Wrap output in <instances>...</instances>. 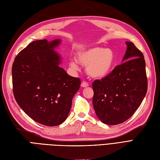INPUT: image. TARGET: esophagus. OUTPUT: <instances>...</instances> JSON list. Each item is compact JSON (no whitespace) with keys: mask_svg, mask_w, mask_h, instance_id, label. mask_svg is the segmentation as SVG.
I'll list each match as a JSON object with an SVG mask.
<instances>
[{"mask_svg":"<svg viewBox=\"0 0 160 160\" xmlns=\"http://www.w3.org/2000/svg\"><path fill=\"white\" fill-rule=\"evenodd\" d=\"M89 86V83H88V82H86V81H83L81 83V87L82 88H87V87H88Z\"/></svg>","mask_w":160,"mask_h":160,"instance_id":"obj_1","label":"esophagus"}]
</instances>
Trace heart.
Wrapping results in <instances>:
<instances>
[{
  "mask_svg": "<svg viewBox=\"0 0 160 160\" xmlns=\"http://www.w3.org/2000/svg\"><path fill=\"white\" fill-rule=\"evenodd\" d=\"M79 61L87 65V71L94 77H103L112 69L115 62V55L110 49L102 47L91 48L78 54ZM70 66L78 69V61L75 59L71 60Z\"/></svg>",
  "mask_w": 160,
  "mask_h": 160,
  "instance_id": "obj_1",
  "label": "heart"
}]
</instances>
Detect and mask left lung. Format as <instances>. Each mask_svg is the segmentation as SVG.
I'll return each mask as SVG.
<instances>
[{
    "label": "left lung",
    "mask_w": 160,
    "mask_h": 160,
    "mask_svg": "<svg viewBox=\"0 0 160 160\" xmlns=\"http://www.w3.org/2000/svg\"><path fill=\"white\" fill-rule=\"evenodd\" d=\"M123 62L92 84L93 105L103 123L118 125L129 119L141 105L148 90L146 62L143 53L132 42Z\"/></svg>",
    "instance_id": "8db88e82"
}]
</instances>
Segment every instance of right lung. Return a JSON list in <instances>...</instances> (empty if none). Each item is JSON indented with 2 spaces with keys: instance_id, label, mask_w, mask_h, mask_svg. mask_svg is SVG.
<instances>
[{
  "instance_id": "1",
  "label": "right lung",
  "mask_w": 160,
  "mask_h": 160,
  "mask_svg": "<svg viewBox=\"0 0 160 160\" xmlns=\"http://www.w3.org/2000/svg\"><path fill=\"white\" fill-rule=\"evenodd\" d=\"M60 39L31 42L15 57L12 67L14 98L27 115L46 126L63 123L81 80L59 67L54 49Z\"/></svg>"
}]
</instances>
